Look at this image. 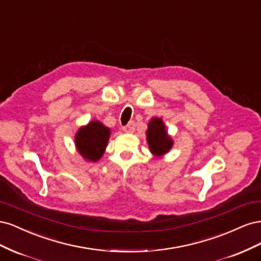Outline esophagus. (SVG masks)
I'll return each mask as SVG.
<instances>
[{"label": "esophagus", "mask_w": 261, "mask_h": 261, "mask_svg": "<svg viewBox=\"0 0 261 261\" xmlns=\"http://www.w3.org/2000/svg\"><path fill=\"white\" fill-rule=\"evenodd\" d=\"M134 128H135V122L130 121L127 125L124 126V127H123V130H124V132H126V133H132V132H134Z\"/></svg>", "instance_id": "esophagus-1"}]
</instances>
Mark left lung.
Wrapping results in <instances>:
<instances>
[{"label":"left lung","mask_w":261,"mask_h":261,"mask_svg":"<svg viewBox=\"0 0 261 261\" xmlns=\"http://www.w3.org/2000/svg\"><path fill=\"white\" fill-rule=\"evenodd\" d=\"M147 141L150 151L156 156H161L170 151L173 146V140L168 135L165 125L161 118L153 117L148 123Z\"/></svg>","instance_id":"obj_1"}]
</instances>
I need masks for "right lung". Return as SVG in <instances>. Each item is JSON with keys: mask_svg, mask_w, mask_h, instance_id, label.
<instances>
[{"mask_svg": "<svg viewBox=\"0 0 261 261\" xmlns=\"http://www.w3.org/2000/svg\"><path fill=\"white\" fill-rule=\"evenodd\" d=\"M109 127L99 121H92L78 129L75 145L85 160L97 162L105 153L110 138Z\"/></svg>", "mask_w": 261, "mask_h": 261, "instance_id": "1", "label": "right lung"}]
</instances>
